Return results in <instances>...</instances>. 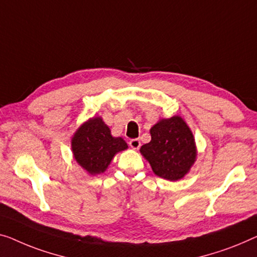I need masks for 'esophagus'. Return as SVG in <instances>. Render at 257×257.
<instances>
[{"label":"esophagus","mask_w":257,"mask_h":257,"mask_svg":"<svg viewBox=\"0 0 257 257\" xmlns=\"http://www.w3.org/2000/svg\"><path fill=\"white\" fill-rule=\"evenodd\" d=\"M129 145L132 147V149H134V150H139L141 147V141L139 139H134L129 142Z\"/></svg>","instance_id":"obj_1"}]
</instances>
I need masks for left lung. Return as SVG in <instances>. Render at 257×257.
I'll list each match as a JSON object with an SVG mask.
<instances>
[{
	"mask_svg": "<svg viewBox=\"0 0 257 257\" xmlns=\"http://www.w3.org/2000/svg\"><path fill=\"white\" fill-rule=\"evenodd\" d=\"M151 141L142 145L141 155L157 177L178 181L196 162L197 148L189 125L181 116L160 118L150 129Z\"/></svg>",
	"mask_w": 257,
	"mask_h": 257,
	"instance_id": "8db88e82",
	"label": "left lung"
}]
</instances>
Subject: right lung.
Returning <instances> with one entry per match:
<instances>
[{
    "label": "right lung",
    "mask_w": 257,
    "mask_h": 257,
    "mask_svg": "<svg viewBox=\"0 0 257 257\" xmlns=\"http://www.w3.org/2000/svg\"><path fill=\"white\" fill-rule=\"evenodd\" d=\"M127 149L123 139L112 136L101 116L90 117L71 137L74 159L90 175L104 173L116 153Z\"/></svg>",
    "instance_id": "1"
}]
</instances>
